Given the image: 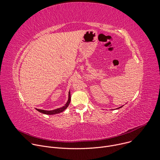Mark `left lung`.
<instances>
[{"mask_svg": "<svg viewBox=\"0 0 160 160\" xmlns=\"http://www.w3.org/2000/svg\"><path fill=\"white\" fill-rule=\"evenodd\" d=\"M122 106H120V108H117V109H119V108H122Z\"/></svg>", "mask_w": 160, "mask_h": 160, "instance_id": "left-lung-1", "label": "left lung"}]
</instances>
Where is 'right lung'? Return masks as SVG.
<instances>
[{"mask_svg":"<svg viewBox=\"0 0 160 160\" xmlns=\"http://www.w3.org/2000/svg\"><path fill=\"white\" fill-rule=\"evenodd\" d=\"M70 101H71V95H70V92H69V93H68V100L64 106L54 110H51V111H47V110H43V109H36L42 113L45 114V115H55V114H58L64 111L68 108V106H69L70 103Z\"/></svg>","mask_w":160,"mask_h":160,"instance_id":"1","label":"right lung"}]
</instances>
